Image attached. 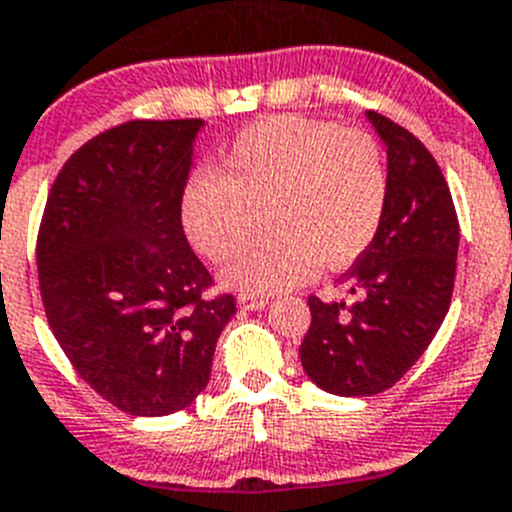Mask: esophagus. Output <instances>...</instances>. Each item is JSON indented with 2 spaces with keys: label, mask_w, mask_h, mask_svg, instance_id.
Returning <instances> with one entry per match:
<instances>
[{
  "label": "esophagus",
  "mask_w": 512,
  "mask_h": 512,
  "mask_svg": "<svg viewBox=\"0 0 512 512\" xmlns=\"http://www.w3.org/2000/svg\"><path fill=\"white\" fill-rule=\"evenodd\" d=\"M237 305H240V310H260L267 305V298H262V295L242 293L240 298H237Z\"/></svg>",
  "instance_id": "1"
}]
</instances>
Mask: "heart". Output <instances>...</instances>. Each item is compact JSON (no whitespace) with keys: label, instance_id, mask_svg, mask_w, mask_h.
Listing matches in <instances>:
<instances>
[{"label":"heart","instance_id":"1","mask_svg":"<svg viewBox=\"0 0 512 512\" xmlns=\"http://www.w3.org/2000/svg\"><path fill=\"white\" fill-rule=\"evenodd\" d=\"M389 166L364 131L310 118L257 121L232 138L219 171L197 169L179 199L181 229L204 260L227 262L267 209L272 240L224 272L255 295L303 285L321 262L348 267L376 240L389 207Z\"/></svg>","mask_w":512,"mask_h":512}]
</instances>
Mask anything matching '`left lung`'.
<instances>
[{
	"label": "left lung",
	"instance_id": "1",
	"mask_svg": "<svg viewBox=\"0 0 512 512\" xmlns=\"http://www.w3.org/2000/svg\"><path fill=\"white\" fill-rule=\"evenodd\" d=\"M386 143L389 207L369 250L343 275L351 305L310 295L300 361L336 396H374L407 374L437 336L455 288L460 222L450 186L427 146L369 111Z\"/></svg>",
	"mask_w": 512,
	"mask_h": 512
}]
</instances>
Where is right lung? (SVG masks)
I'll use <instances>...</instances> for the list:
<instances>
[{
	"mask_svg": "<svg viewBox=\"0 0 512 512\" xmlns=\"http://www.w3.org/2000/svg\"><path fill=\"white\" fill-rule=\"evenodd\" d=\"M202 118L128 121L75 151L47 194L37 278L47 323L80 379L133 417L189 407L237 313L181 229Z\"/></svg>",
	"mask_w": 512,
	"mask_h": 512,
	"instance_id": "1",
	"label": "right lung"
}]
</instances>
